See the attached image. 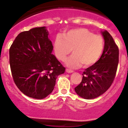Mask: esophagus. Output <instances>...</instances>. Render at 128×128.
<instances>
[{
    "instance_id": "1",
    "label": "esophagus",
    "mask_w": 128,
    "mask_h": 128,
    "mask_svg": "<svg viewBox=\"0 0 128 128\" xmlns=\"http://www.w3.org/2000/svg\"><path fill=\"white\" fill-rule=\"evenodd\" d=\"M66 72L68 73H71L73 72V70H70V69L67 68L66 69Z\"/></svg>"
}]
</instances>
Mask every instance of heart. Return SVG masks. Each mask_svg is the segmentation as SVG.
<instances>
[{
	"label": "heart",
	"instance_id": "b5f03b06",
	"mask_svg": "<svg viewBox=\"0 0 128 128\" xmlns=\"http://www.w3.org/2000/svg\"><path fill=\"white\" fill-rule=\"evenodd\" d=\"M104 39L99 34H94L86 28L69 30L56 36L54 42L55 54L59 60L64 61L71 52L66 64L72 68H78L95 64L102 55L104 49Z\"/></svg>",
	"mask_w": 128,
	"mask_h": 128
}]
</instances>
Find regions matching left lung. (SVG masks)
Listing matches in <instances>:
<instances>
[{
  "instance_id": "8db88e82",
  "label": "left lung",
  "mask_w": 128,
  "mask_h": 128,
  "mask_svg": "<svg viewBox=\"0 0 128 128\" xmlns=\"http://www.w3.org/2000/svg\"><path fill=\"white\" fill-rule=\"evenodd\" d=\"M105 40L104 49L100 59L82 74V81L74 90L86 99H92L104 94L111 86L116 77L118 64V48L106 30L102 32Z\"/></svg>"
}]
</instances>
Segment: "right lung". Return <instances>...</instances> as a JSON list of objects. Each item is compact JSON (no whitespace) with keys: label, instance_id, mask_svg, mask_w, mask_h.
I'll list each match as a JSON object with an SVG mask.
<instances>
[{"label":"right lung","instance_id":"right-lung-1","mask_svg":"<svg viewBox=\"0 0 128 128\" xmlns=\"http://www.w3.org/2000/svg\"><path fill=\"white\" fill-rule=\"evenodd\" d=\"M46 27L20 33L10 49V64L14 83L24 94L36 99L49 95L57 76L65 67L52 54L53 45Z\"/></svg>","mask_w":128,"mask_h":128}]
</instances>
